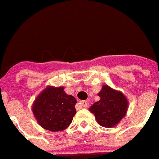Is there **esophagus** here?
<instances>
[{"mask_svg": "<svg viewBox=\"0 0 159 159\" xmlns=\"http://www.w3.org/2000/svg\"><path fill=\"white\" fill-rule=\"evenodd\" d=\"M79 104L81 105V106H83L84 108H87L89 104H88V102L85 101V100H82V101H80Z\"/></svg>", "mask_w": 159, "mask_h": 159, "instance_id": "esophagus-1", "label": "esophagus"}]
</instances>
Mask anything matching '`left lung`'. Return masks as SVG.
Here are the masks:
<instances>
[{
	"label": "left lung",
	"instance_id": "left-lung-1",
	"mask_svg": "<svg viewBox=\"0 0 159 159\" xmlns=\"http://www.w3.org/2000/svg\"><path fill=\"white\" fill-rule=\"evenodd\" d=\"M100 99L94 103L89 110L94 113L97 122L104 127H112L125 116L128 101L120 91L103 85L98 94Z\"/></svg>",
	"mask_w": 159,
	"mask_h": 159
}]
</instances>
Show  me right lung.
Segmentation results:
<instances>
[{
    "instance_id": "obj_1",
    "label": "right lung",
    "mask_w": 159,
    "mask_h": 159,
    "mask_svg": "<svg viewBox=\"0 0 159 159\" xmlns=\"http://www.w3.org/2000/svg\"><path fill=\"white\" fill-rule=\"evenodd\" d=\"M64 87L48 86L35 98L32 112L42 127L50 131H61L71 124L76 114V99L67 95Z\"/></svg>"
}]
</instances>
